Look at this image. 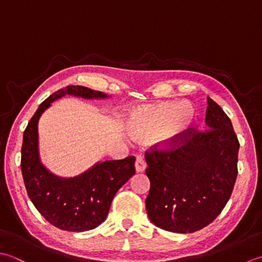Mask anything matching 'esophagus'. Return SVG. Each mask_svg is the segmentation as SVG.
<instances>
[{
  "mask_svg": "<svg viewBox=\"0 0 262 262\" xmlns=\"http://www.w3.org/2000/svg\"><path fill=\"white\" fill-rule=\"evenodd\" d=\"M136 170L138 173H141V172H143V170L146 169V167H147V164H146V161L145 159H143V157H141V156H138L137 157V161H136Z\"/></svg>",
  "mask_w": 262,
  "mask_h": 262,
  "instance_id": "1",
  "label": "esophagus"
}]
</instances>
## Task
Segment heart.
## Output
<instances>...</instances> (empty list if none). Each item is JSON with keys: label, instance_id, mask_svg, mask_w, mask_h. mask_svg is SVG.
<instances>
[{"label": "heart", "instance_id": "b5f03b06", "mask_svg": "<svg viewBox=\"0 0 262 262\" xmlns=\"http://www.w3.org/2000/svg\"><path fill=\"white\" fill-rule=\"evenodd\" d=\"M195 110L190 103L159 101L133 108L126 120V130L136 139L159 136L163 141H174L193 125Z\"/></svg>", "mask_w": 262, "mask_h": 262}]
</instances>
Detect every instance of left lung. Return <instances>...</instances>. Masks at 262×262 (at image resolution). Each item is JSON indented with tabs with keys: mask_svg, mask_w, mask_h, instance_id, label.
<instances>
[{
	"mask_svg": "<svg viewBox=\"0 0 262 262\" xmlns=\"http://www.w3.org/2000/svg\"><path fill=\"white\" fill-rule=\"evenodd\" d=\"M208 130H186L146 151L150 190L146 199L149 220L174 233H193L220 215L237 176L239 143L225 112L208 97Z\"/></svg>",
	"mask_w": 262,
	"mask_h": 262,
	"instance_id": "left-lung-1",
	"label": "left lung"
}]
</instances>
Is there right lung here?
I'll list each match as a JSON object with an SVG mask.
<instances>
[{
  "label": "right lung",
  "mask_w": 262,
  "mask_h": 262,
  "mask_svg": "<svg viewBox=\"0 0 262 262\" xmlns=\"http://www.w3.org/2000/svg\"><path fill=\"white\" fill-rule=\"evenodd\" d=\"M66 95L86 99L108 97L87 87L68 86L42 101L24 132L21 172L27 193L47 222L63 231L84 232L106 220L115 193L136 173V157L98 162L74 178L51 173L39 158L38 121L53 101Z\"/></svg>",
  "instance_id": "add662e5"
}]
</instances>
